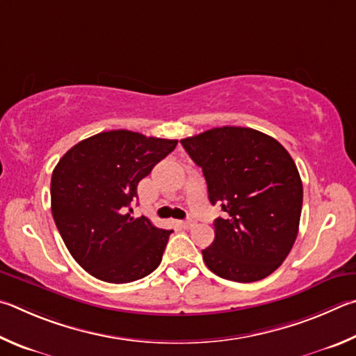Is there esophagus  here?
Here are the masks:
<instances>
[{
	"instance_id": "1",
	"label": "esophagus",
	"mask_w": 356,
	"mask_h": 356,
	"mask_svg": "<svg viewBox=\"0 0 356 356\" xmlns=\"http://www.w3.org/2000/svg\"><path fill=\"white\" fill-rule=\"evenodd\" d=\"M179 225H181L184 229H189L195 225V222L194 220H183V222H179Z\"/></svg>"
}]
</instances>
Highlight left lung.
I'll return each instance as SVG.
<instances>
[{
	"mask_svg": "<svg viewBox=\"0 0 356 356\" xmlns=\"http://www.w3.org/2000/svg\"><path fill=\"white\" fill-rule=\"evenodd\" d=\"M181 145L202 167L209 202L227 214L214 220L204 264L238 283L270 275L289 254L300 223L303 186L294 159L273 137L242 127L213 128Z\"/></svg>",
	"mask_w": 356,
	"mask_h": 356,
	"instance_id": "1",
	"label": "left lung"
}]
</instances>
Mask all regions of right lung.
Here are the masks:
<instances>
[{
  "instance_id": "obj_1",
  "label": "right lung",
  "mask_w": 356,
  "mask_h": 356,
  "mask_svg": "<svg viewBox=\"0 0 356 356\" xmlns=\"http://www.w3.org/2000/svg\"><path fill=\"white\" fill-rule=\"evenodd\" d=\"M178 140L127 129L78 142L51 177V213L74 261L106 283H131L161 264L172 229L133 217L137 184Z\"/></svg>"
}]
</instances>
